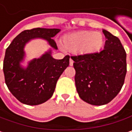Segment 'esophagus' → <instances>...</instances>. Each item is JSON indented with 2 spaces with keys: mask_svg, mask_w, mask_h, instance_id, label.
I'll return each instance as SVG.
<instances>
[{
  "mask_svg": "<svg viewBox=\"0 0 132 132\" xmlns=\"http://www.w3.org/2000/svg\"><path fill=\"white\" fill-rule=\"evenodd\" d=\"M73 64H74V61H73L71 58H70V61H69V64H70V66H72Z\"/></svg>",
  "mask_w": 132,
  "mask_h": 132,
  "instance_id": "esophagus-1",
  "label": "esophagus"
}]
</instances>
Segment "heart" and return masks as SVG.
I'll return each instance as SVG.
<instances>
[{
	"mask_svg": "<svg viewBox=\"0 0 132 132\" xmlns=\"http://www.w3.org/2000/svg\"><path fill=\"white\" fill-rule=\"evenodd\" d=\"M67 49L80 54H90L101 48L103 44V35L99 32L79 31L67 35L64 38Z\"/></svg>",
	"mask_w": 132,
	"mask_h": 132,
	"instance_id": "1",
	"label": "heart"
}]
</instances>
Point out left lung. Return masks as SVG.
Masks as SVG:
<instances>
[{
    "mask_svg": "<svg viewBox=\"0 0 132 132\" xmlns=\"http://www.w3.org/2000/svg\"><path fill=\"white\" fill-rule=\"evenodd\" d=\"M103 32L106 39L103 50L71 56L79 96L94 106L107 104L118 95L127 72L126 52L120 40L105 29Z\"/></svg>",
    "mask_w": 132,
    "mask_h": 132,
    "instance_id": "1",
    "label": "left lung"
}]
</instances>
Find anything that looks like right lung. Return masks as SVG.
Segmentation results:
<instances>
[{
  "label": "right lung",
  "instance_id": "add662e5",
  "mask_svg": "<svg viewBox=\"0 0 132 132\" xmlns=\"http://www.w3.org/2000/svg\"><path fill=\"white\" fill-rule=\"evenodd\" d=\"M61 31L59 29L35 28L20 32L6 49L3 71L5 83L10 93L22 103L36 106L49 100L55 89L58 78L69 65V55L63 59H55L52 50L39 58L29 62L27 68L20 64L24 59V47L34 39H42L52 48L58 49L52 39Z\"/></svg>",
  "mask_w": 132,
  "mask_h": 132
}]
</instances>
